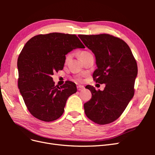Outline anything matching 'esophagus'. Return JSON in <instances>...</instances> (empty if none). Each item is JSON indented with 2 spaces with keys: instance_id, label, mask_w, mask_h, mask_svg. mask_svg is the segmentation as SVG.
I'll list each match as a JSON object with an SVG mask.
<instances>
[{
  "instance_id": "34e87169",
  "label": "esophagus",
  "mask_w": 155,
  "mask_h": 155,
  "mask_svg": "<svg viewBox=\"0 0 155 155\" xmlns=\"http://www.w3.org/2000/svg\"><path fill=\"white\" fill-rule=\"evenodd\" d=\"M85 88L84 87V86H82V85H78L77 86V89H78V91H81V90H83V89Z\"/></svg>"
}]
</instances>
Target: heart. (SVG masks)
<instances>
[{
  "instance_id": "b5f03b06",
  "label": "heart",
  "mask_w": 155,
  "mask_h": 155,
  "mask_svg": "<svg viewBox=\"0 0 155 155\" xmlns=\"http://www.w3.org/2000/svg\"><path fill=\"white\" fill-rule=\"evenodd\" d=\"M88 54H91V53L88 52V51H81V52L80 53V55H79V56H80L81 59H83V58H85V56H87ZM70 58H71V54H68L66 56V59H65V60H66V61H68L70 59ZM81 78H78V80H81Z\"/></svg>"
}]
</instances>
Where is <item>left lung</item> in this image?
<instances>
[{"mask_svg":"<svg viewBox=\"0 0 155 155\" xmlns=\"http://www.w3.org/2000/svg\"><path fill=\"white\" fill-rule=\"evenodd\" d=\"M78 36L95 55L97 68L93 73L94 80L105 84L103 91L86 86L92 97L84 104L85 114L97 124L112 123L134 96L137 61L128 45L119 37L107 34Z\"/></svg>","mask_w":155,"mask_h":155,"instance_id":"8db88e82","label":"left lung"}]
</instances>
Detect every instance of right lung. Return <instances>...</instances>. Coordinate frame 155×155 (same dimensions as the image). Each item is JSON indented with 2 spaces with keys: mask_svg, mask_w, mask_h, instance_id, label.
<instances>
[{
  "mask_svg": "<svg viewBox=\"0 0 155 155\" xmlns=\"http://www.w3.org/2000/svg\"><path fill=\"white\" fill-rule=\"evenodd\" d=\"M85 46L74 34L50 33L33 37L18 55V87L28 110L44 121L58 119L68 97L76 93L74 83L55 85L51 76L62 70L70 51Z\"/></svg>",
  "mask_w": 155,
  "mask_h": 155,
  "instance_id": "right-lung-1",
  "label": "right lung"
}]
</instances>
